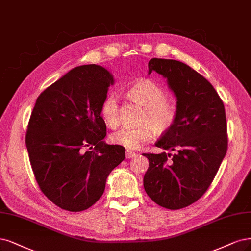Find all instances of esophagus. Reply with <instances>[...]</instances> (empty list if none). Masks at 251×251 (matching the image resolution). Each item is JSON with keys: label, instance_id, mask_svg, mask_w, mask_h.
Segmentation results:
<instances>
[{"label": "esophagus", "instance_id": "1", "mask_svg": "<svg viewBox=\"0 0 251 251\" xmlns=\"http://www.w3.org/2000/svg\"><path fill=\"white\" fill-rule=\"evenodd\" d=\"M136 155V153L134 152V151H126V157L127 158V159H131V158H134Z\"/></svg>", "mask_w": 251, "mask_h": 251}]
</instances>
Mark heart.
I'll use <instances>...</instances> for the list:
<instances>
[{"instance_id": "b5f03b06", "label": "heart", "mask_w": 251, "mask_h": 251, "mask_svg": "<svg viewBox=\"0 0 251 251\" xmlns=\"http://www.w3.org/2000/svg\"><path fill=\"white\" fill-rule=\"evenodd\" d=\"M127 99L143 107L140 117L142 126L137 128H120L111 135V141L124 146L128 151L140 150L151 141L154 135L164 134L175 126L177 118V107L174 100L166 99V91L150 79L134 83L126 90ZM100 115L110 127H116L119 123V102L113 94H109L100 105Z\"/></svg>"}]
</instances>
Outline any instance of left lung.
I'll return each mask as SVG.
<instances>
[{
    "instance_id": "8db88e82",
    "label": "left lung",
    "mask_w": 251,
    "mask_h": 251,
    "mask_svg": "<svg viewBox=\"0 0 251 251\" xmlns=\"http://www.w3.org/2000/svg\"><path fill=\"white\" fill-rule=\"evenodd\" d=\"M152 71L167 79L177 100V118L155 142V146L174 151L175 154L143 153L150 161L143 186L155 203L178 210L205 193L226 157V109L212 84L189 65L152 58L149 74Z\"/></svg>"
}]
</instances>
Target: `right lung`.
I'll return each mask as SVG.
<instances>
[{
  "label": "right lung",
  "mask_w": 251,
  "mask_h": 251,
  "mask_svg": "<svg viewBox=\"0 0 251 251\" xmlns=\"http://www.w3.org/2000/svg\"><path fill=\"white\" fill-rule=\"evenodd\" d=\"M113 84L102 66H77L41 92L33 108L25 134L33 174L42 193L63 210L96 203L126 157L124 146L103 141L100 105Z\"/></svg>",
  "instance_id": "1"
}]
</instances>
